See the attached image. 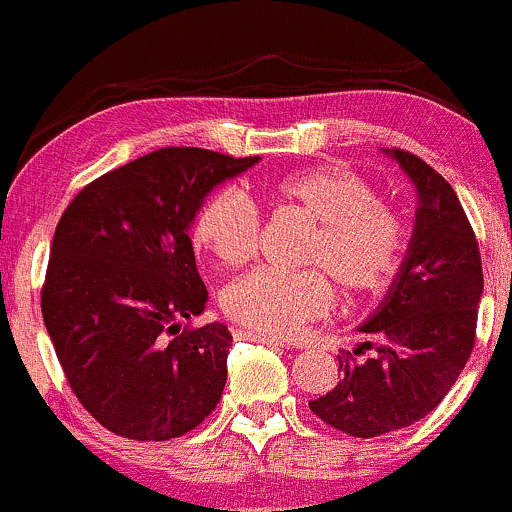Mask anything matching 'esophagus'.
Returning a JSON list of instances; mask_svg holds the SVG:
<instances>
[{"mask_svg":"<svg viewBox=\"0 0 512 512\" xmlns=\"http://www.w3.org/2000/svg\"><path fill=\"white\" fill-rule=\"evenodd\" d=\"M235 335H238V338L252 340V342H262V345H269V347H286V342H284V340H279V338H272V335H260V333H252V330H235Z\"/></svg>","mask_w":512,"mask_h":512,"instance_id":"obj_1","label":"esophagus"}]
</instances>
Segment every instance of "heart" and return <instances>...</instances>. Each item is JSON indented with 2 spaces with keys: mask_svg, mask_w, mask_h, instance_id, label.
I'll return each instance as SVG.
<instances>
[{
  "mask_svg": "<svg viewBox=\"0 0 512 512\" xmlns=\"http://www.w3.org/2000/svg\"><path fill=\"white\" fill-rule=\"evenodd\" d=\"M269 199L313 223L303 272L255 269L223 291V311L243 328L286 338L323 316L335 286L350 299L379 294L401 265L406 230L376 199L374 189L347 167H306L274 179ZM192 243L218 265L238 267L255 255L257 216L233 192L206 196L194 213Z\"/></svg>",
  "mask_w": 512,
  "mask_h": 512,
  "instance_id": "b5f03b06",
  "label": "heart"
}]
</instances>
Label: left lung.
<instances>
[{"instance_id":"1","label":"left lung","mask_w":512,"mask_h":512,"mask_svg":"<svg viewBox=\"0 0 512 512\" xmlns=\"http://www.w3.org/2000/svg\"><path fill=\"white\" fill-rule=\"evenodd\" d=\"M381 153L415 187L411 243L386 296L357 325L374 335V355H338L340 381L308 403L323 423L352 437L408 428L437 408L471 355L484 294L479 243L447 179L406 150Z\"/></svg>"}]
</instances>
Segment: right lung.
Instances as JSON below:
<instances>
[{"label":"right lung","mask_w":512,"mask_h":512,"mask_svg":"<svg viewBox=\"0 0 512 512\" xmlns=\"http://www.w3.org/2000/svg\"><path fill=\"white\" fill-rule=\"evenodd\" d=\"M260 157L162 148L101 174L53 235L41 308L67 384L106 430L162 442L221 401L233 335L182 329L209 291L194 260V213Z\"/></svg>","instance_id":"obj_1"}]
</instances>
